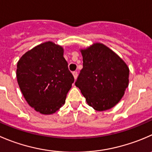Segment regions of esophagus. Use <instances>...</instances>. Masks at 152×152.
<instances>
[{
	"mask_svg": "<svg viewBox=\"0 0 152 152\" xmlns=\"http://www.w3.org/2000/svg\"><path fill=\"white\" fill-rule=\"evenodd\" d=\"M73 77H74V79H77V76H78V73L76 71L73 72Z\"/></svg>",
	"mask_w": 152,
	"mask_h": 152,
	"instance_id": "1",
	"label": "esophagus"
}]
</instances>
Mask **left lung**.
<instances>
[{
    "instance_id": "left-lung-1",
    "label": "left lung",
    "mask_w": 152,
    "mask_h": 152,
    "mask_svg": "<svg viewBox=\"0 0 152 152\" xmlns=\"http://www.w3.org/2000/svg\"><path fill=\"white\" fill-rule=\"evenodd\" d=\"M83 68L75 82L90 106L99 111L116 105L129 86V69L114 52L96 43L82 50Z\"/></svg>"
}]
</instances>
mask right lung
<instances>
[{
  "label": "right lung",
  "instance_id": "obj_1",
  "mask_svg": "<svg viewBox=\"0 0 152 152\" xmlns=\"http://www.w3.org/2000/svg\"><path fill=\"white\" fill-rule=\"evenodd\" d=\"M61 46L45 42L26 52L17 64L18 83L28 104L42 114H52L65 102L74 77Z\"/></svg>",
  "mask_w": 152,
  "mask_h": 152
}]
</instances>
